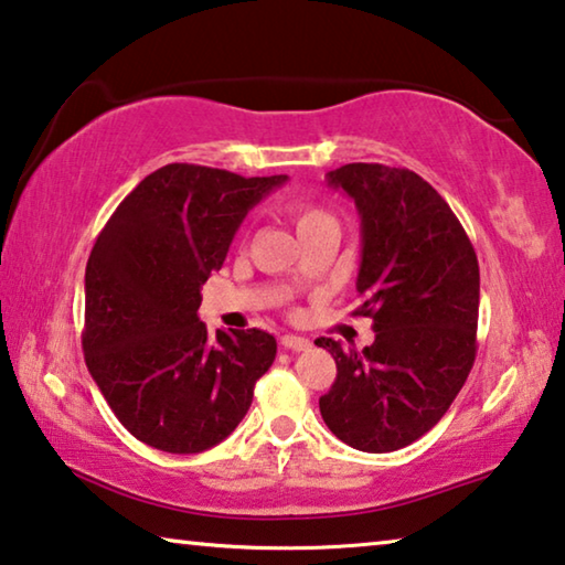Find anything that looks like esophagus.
<instances>
[{
	"instance_id": "34e87169",
	"label": "esophagus",
	"mask_w": 565,
	"mask_h": 565,
	"mask_svg": "<svg viewBox=\"0 0 565 565\" xmlns=\"http://www.w3.org/2000/svg\"><path fill=\"white\" fill-rule=\"evenodd\" d=\"M280 345H282V349H288V351L300 353V351L310 349V341H308V338H302V335H282Z\"/></svg>"
}]
</instances>
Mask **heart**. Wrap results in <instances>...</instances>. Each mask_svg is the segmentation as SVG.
Instances as JSON below:
<instances>
[{
  "mask_svg": "<svg viewBox=\"0 0 565 565\" xmlns=\"http://www.w3.org/2000/svg\"><path fill=\"white\" fill-rule=\"evenodd\" d=\"M290 214H292V222H295V230H298V234H306V232L320 230V227H335V216L318 204L298 202L290 206Z\"/></svg>",
  "mask_w": 565,
  "mask_h": 565,
  "instance_id": "obj_1",
  "label": "heart"
}]
</instances>
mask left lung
<instances>
[{
    "label": "left lung",
    "instance_id": "obj_1",
    "mask_svg": "<svg viewBox=\"0 0 565 565\" xmlns=\"http://www.w3.org/2000/svg\"><path fill=\"white\" fill-rule=\"evenodd\" d=\"M361 214L363 298L353 316L373 320L376 341L335 359L320 414L361 452H394L424 437L452 406L477 353L480 265L470 237L429 181L384 163H345L328 173Z\"/></svg>",
    "mask_w": 565,
    "mask_h": 565
}]
</instances>
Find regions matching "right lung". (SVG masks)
Instances as JSON below:
<instances>
[{
  "instance_id": "obj_1",
  "label": "right lung",
  "mask_w": 565,
  "mask_h": 565,
  "mask_svg": "<svg viewBox=\"0 0 565 565\" xmlns=\"http://www.w3.org/2000/svg\"><path fill=\"white\" fill-rule=\"evenodd\" d=\"M288 177L167 163L149 173L95 239L85 267V363L118 422L171 455L204 452L253 404L273 366L270 333H206L196 310L253 206Z\"/></svg>"
}]
</instances>
